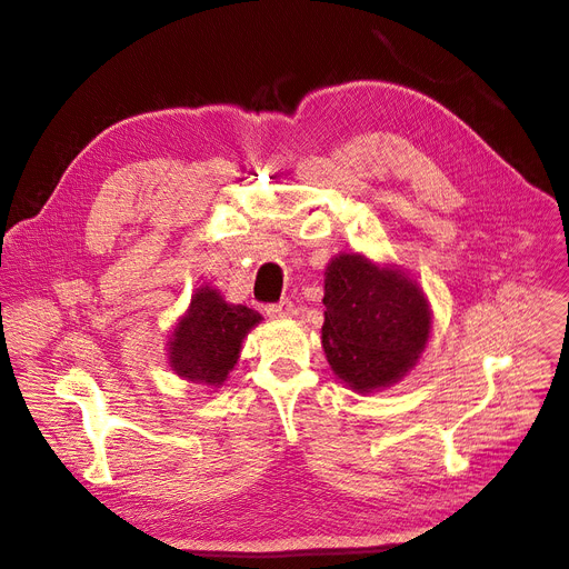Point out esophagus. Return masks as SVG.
<instances>
[{"mask_svg": "<svg viewBox=\"0 0 569 569\" xmlns=\"http://www.w3.org/2000/svg\"><path fill=\"white\" fill-rule=\"evenodd\" d=\"M268 316L270 318H291V316H297V306L291 301H280L274 306H268Z\"/></svg>", "mask_w": 569, "mask_h": 569, "instance_id": "esophagus-1", "label": "esophagus"}]
</instances>
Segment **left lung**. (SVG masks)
Wrapping results in <instances>:
<instances>
[{
    "instance_id": "obj_1",
    "label": "left lung",
    "mask_w": 569,
    "mask_h": 569,
    "mask_svg": "<svg viewBox=\"0 0 569 569\" xmlns=\"http://www.w3.org/2000/svg\"><path fill=\"white\" fill-rule=\"evenodd\" d=\"M322 349L356 393L382 391L418 366L432 335V306L401 266L341 251L325 268Z\"/></svg>"
}]
</instances>
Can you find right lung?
Masks as SVG:
<instances>
[{"instance_id": "1", "label": "right lung", "mask_w": 569, "mask_h": 569, "mask_svg": "<svg viewBox=\"0 0 569 569\" xmlns=\"http://www.w3.org/2000/svg\"><path fill=\"white\" fill-rule=\"evenodd\" d=\"M261 320L253 308L228 303L216 287H197L168 335V368L192 385L222 387L242 353L244 337Z\"/></svg>"}]
</instances>
